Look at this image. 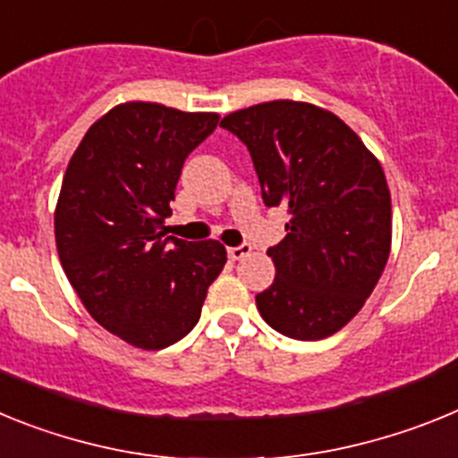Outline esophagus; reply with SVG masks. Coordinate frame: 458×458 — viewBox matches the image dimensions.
I'll return each mask as SVG.
<instances>
[{
  "instance_id": "obj_1",
  "label": "esophagus",
  "mask_w": 458,
  "mask_h": 458,
  "mask_svg": "<svg viewBox=\"0 0 458 458\" xmlns=\"http://www.w3.org/2000/svg\"><path fill=\"white\" fill-rule=\"evenodd\" d=\"M226 252H229V259H233V261H241L242 257H250V254H252V245L242 242V245H238V248H229Z\"/></svg>"
}]
</instances>
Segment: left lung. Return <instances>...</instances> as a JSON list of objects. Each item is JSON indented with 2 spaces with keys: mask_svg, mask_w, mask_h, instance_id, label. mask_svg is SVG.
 I'll list each match as a JSON object with an SVG mask.
<instances>
[{
  "mask_svg": "<svg viewBox=\"0 0 458 458\" xmlns=\"http://www.w3.org/2000/svg\"><path fill=\"white\" fill-rule=\"evenodd\" d=\"M220 125L248 147L264 204L289 213L284 241L268 248L275 282L257 293L259 314L286 337H330L362 310L390 257L383 167L349 125L317 105L273 100Z\"/></svg>",
  "mask_w": 458,
  "mask_h": 458,
  "instance_id": "8db88e82",
  "label": "left lung"
}]
</instances>
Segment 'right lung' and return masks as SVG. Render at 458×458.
I'll list each match as a JSON object with an SVG mask.
<instances>
[{
  "label": "right lung",
  "instance_id": "obj_1",
  "mask_svg": "<svg viewBox=\"0 0 458 458\" xmlns=\"http://www.w3.org/2000/svg\"><path fill=\"white\" fill-rule=\"evenodd\" d=\"M220 116L123 103L91 125L64 174L56 252L82 305L105 330L157 351L197 326L226 264L217 241L165 236L185 157Z\"/></svg>",
  "mask_w": 458,
  "mask_h": 458
}]
</instances>
